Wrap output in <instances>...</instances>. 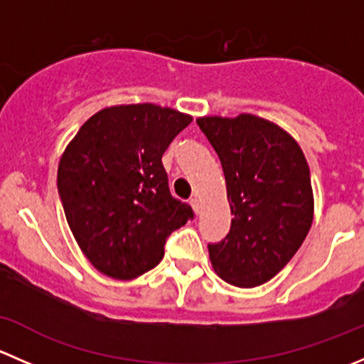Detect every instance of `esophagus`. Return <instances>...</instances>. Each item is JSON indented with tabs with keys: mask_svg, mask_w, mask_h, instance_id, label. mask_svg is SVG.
<instances>
[{
	"mask_svg": "<svg viewBox=\"0 0 364 364\" xmlns=\"http://www.w3.org/2000/svg\"><path fill=\"white\" fill-rule=\"evenodd\" d=\"M190 204H192V208L196 209V213H199V209H200V200H199V197H197V196L190 197Z\"/></svg>",
	"mask_w": 364,
	"mask_h": 364,
	"instance_id": "34e87169",
	"label": "esophagus"
}]
</instances>
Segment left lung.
<instances>
[{
	"label": "left lung",
	"mask_w": 364,
	"mask_h": 364,
	"mask_svg": "<svg viewBox=\"0 0 364 364\" xmlns=\"http://www.w3.org/2000/svg\"><path fill=\"white\" fill-rule=\"evenodd\" d=\"M227 183L230 230L209 243L216 273L236 287L266 284L294 257L314 220L310 167L297 142L277 124L241 114L200 117Z\"/></svg>",
	"instance_id": "1"
}]
</instances>
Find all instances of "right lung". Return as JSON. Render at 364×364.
<instances>
[{
	"instance_id": "add662e5",
	"label": "right lung",
	"mask_w": 364,
	"mask_h": 364,
	"mask_svg": "<svg viewBox=\"0 0 364 364\" xmlns=\"http://www.w3.org/2000/svg\"><path fill=\"white\" fill-rule=\"evenodd\" d=\"M192 117L153 104L91 116L65 149L58 192L80 250L100 273L132 280L164 257L167 237L193 220L172 197L161 155Z\"/></svg>"
}]
</instances>
